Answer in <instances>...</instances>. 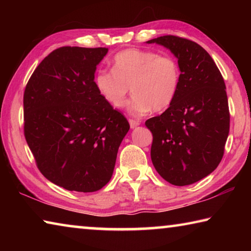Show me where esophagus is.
<instances>
[{
  "mask_svg": "<svg viewBox=\"0 0 251 251\" xmlns=\"http://www.w3.org/2000/svg\"><path fill=\"white\" fill-rule=\"evenodd\" d=\"M128 122H129L130 128H135V127H137L139 124H141V122H139L138 120H133V118H130Z\"/></svg>",
  "mask_w": 251,
  "mask_h": 251,
  "instance_id": "34e87169",
  "label": "esophagus"
}]
</instances>
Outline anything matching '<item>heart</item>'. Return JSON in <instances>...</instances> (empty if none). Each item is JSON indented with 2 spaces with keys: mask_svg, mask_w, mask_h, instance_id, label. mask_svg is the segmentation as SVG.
<instances>
[{
  "mask_svg": "<svg viewBox=\"0 0 251 251\" xmlns=\"http://www.w3.org/2000/svg\"><path fill=\"white\" fill-rule=\"evenodd\" d=\"M181 72L175 57L151 50L127 49L113 58L112 71L100 70L94 77L99 94L114 108L125 104L130 91L134 96L128 110L144 115L171 107L180 86Z\"/></svg>",
  "mask_w": 251,
  "mask_h": 251,
  "instance_id": "obj_1",
  "label": "heart"
}]
</instances>
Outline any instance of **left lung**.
<instances>
[{
    "mask_svg": "<svg viewBox=\"0 0 251 251\" xmlns=\"http://www.w3.org/2000/svg\"><path fill=\"white\" fill-rule=\"evenodd\" d=\"M147 43L171 50L181 72L175 101L145 123L152 134V165L171 184L192 185L223 159L230 123L226 85L214 59L195 42L164 35Z\"/></svg>",
    "mask_w": 251,
    "mask_h": 251,
    "instance_id": "1",
    "label": "left lung"
}]
</instances>
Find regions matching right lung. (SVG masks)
Wrapping results in <instances>:
<instances>
[{
	"mask_svg": "<svg viewBox=\"0 0 251 251\" xmlns=\"http://www.w3.org/2000/svg\"><path fill=\"white\" fill-rule=\"evenodd\" d=\"M106 48L63 46L33 72L24 91V136L45 178L74 192L100 190L112 178L128 121L94 84Z\"/></svg>",
	"mask_w": 251,
	"mask_h": 251,
	"instance_id": "obj_1",
	"label": "right lung"
}]
</instances>
